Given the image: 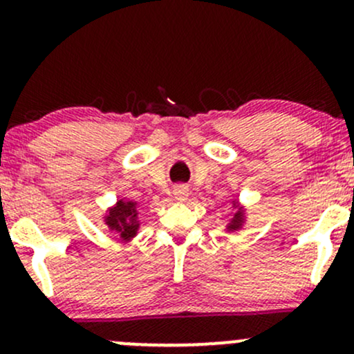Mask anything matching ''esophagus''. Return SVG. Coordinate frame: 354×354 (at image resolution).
Here are the masks:
<instances>
[{
    "mask_svg": "<svg viewBox=\"0 0 354 354\" xmlns=\"http://www.w3.org/2000/svg\"><path fill=\"white\" fill-rule=\"evenodd\" d=\"M174 196H176V199L178 201H185L189 196V189L185 187V185H177L176 191H174Z\"/></svg>",
    "mask_w": 354,
    "mask_h": 354,
    "instance_id": "obj_1",
    "label": "esophagus"
}]
</instances>
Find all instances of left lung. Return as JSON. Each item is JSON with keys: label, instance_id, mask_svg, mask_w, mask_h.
Instances as JSON below:
<instances>
[{"label": "left lung", "instance_id": "obj_1", "mask_svg": "<svg viewBox=\"0 0 354 354\" xmlns=\"http://www.w3.org/2000/svg\"><path fill=\"white\" fill-rule=\"evenodd\" d=\"M241 219H243V216H241V212H236V214H234V219H233V221H231V224H230V226H227V230H236V227H239V226H241Z\"/></svg>", "mask_w": 354, "mask_h": 354}]
</instances>
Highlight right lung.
<instances>
[{
  "label": "right lung",
  "mask_w": 354,
  "mask_h": 354,
  "mask_svg": "<svg viewBox=\"0 0 354 354\" xmlns=\"http://www.w3.org/2000/svg\"><path fill=\"white\" fill-rule=\"evenodd\" d=\"M138 212H136V204L131 201H118L116 207L111 209L106 216V224L111 227L120 238L130 239L136 234L138 230Z\"/></svg>",
  "instance_id": "1"
}]
</instances>
